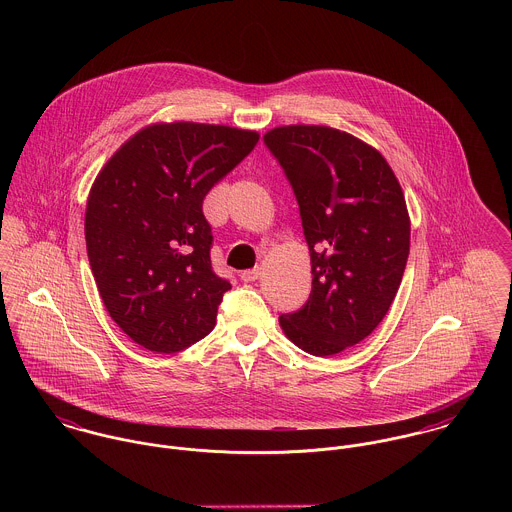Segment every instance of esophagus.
Instances as JSON below:
<instances>
[{"label": "esophagus", "mask_w": 512, "mask_h": 512, "mask_svg": "<svg viewBox=\"0 0 512 512\" xmlns=\"http://www.w3.org/2000/svg\"><path fill=\"white\" fill-rule=\"evenodd\" d=\"M260 274H262V270H260V268L244 270V272H240V280H242L244 284H250V282H256V280L260 278Z\"/></svg>", "instance_id": "34e87169"}]
</instances>
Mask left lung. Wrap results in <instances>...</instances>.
Instances as JSON below:
<instances>
[{
    "mask_svg": "<svg viewBox=\"0 0 512 512\" xmlns=\"http://www.w3.org/2000/svg\"><path fill=\"white\" fill-rule=\"evenodd\" d=\"M282 165L311 254L305 305L280 315L293 343L315 357L368 337L400 288L410 254V217L386 159L327 126H282L264 136Z\"/></svg>",
    "mask_w": 512,
    "mask_h": 512,
    "instance_id": "obj_1",
    "label": "left lung"
}]
</instances>
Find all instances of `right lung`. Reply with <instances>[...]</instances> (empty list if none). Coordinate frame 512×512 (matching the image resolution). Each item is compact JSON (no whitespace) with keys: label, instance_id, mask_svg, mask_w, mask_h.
<instances>
[{"label":"right lung","instance_id":"right-lung-1","mask_svg":"<svg viewBox=\"0 0 512 512\" xmlns=\"http://www.w3.org/2000/svg\"><path fill=\"white\" fill-rule=\"evenodd\" d=\"M258 140L215 124H153L98 173L84 217L88 262L110 317L147 351L179 353L213 331L230 282L211 266L203 199Z\"/></svg>","mask_w":512,"mask_h":512}]
</instances>
